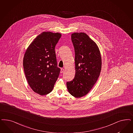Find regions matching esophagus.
Returning <instances> with one entry per match:
<instances>
[{
  "mask_svg": "<svg viewBox=\"0 0 133 133\" xmlns=\"http://www.w3.org/2000/svg\"><path fill=\"white\" fill-rule=\"evenodd\" d=\"M64 71V69L63 68H61V71H60V73H63V72Z\"/></svg>",
  "mask_w": 133,
  "mask_h": 133,
  "instance_id": "34e87169",
  "label": "esophagus"
}]
</instances>
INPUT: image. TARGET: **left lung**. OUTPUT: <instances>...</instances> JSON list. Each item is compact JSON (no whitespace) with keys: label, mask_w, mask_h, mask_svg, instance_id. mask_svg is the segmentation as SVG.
<instances>
[{"label":"left lung","mask_w":133,"mask_h":133,"mask_svg":"<svg viewBox=\"0 0 133 133\" xmlns=\"http://www.w3.org/2000/svg\"><path fill=\"white\" fill-rule=\"evenodd\" d=\"M71 40L75 52L76 73L66 85L70 94L80 98L90 91L100 76L101 54L96 44L85 33H74Z\"/></svg>","instance_id":"obj_1"}]
</instances>
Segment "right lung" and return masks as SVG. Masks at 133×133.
<instances>
[{"label":"right lung","mask_w":133,"mask_h":133,"mask_svg":"<svg viewBox=\"0 0 133 133\" xmlns=\"http://www.w3.org/2000/svg\"><path fill=\"white\" fill-rule=\"evenodd\" d=\"M61 34L43 32L28 47L24 55L23 69L32 90L41 95L50 93L59 75L55 47Z\"/></svg>","instance_id":"right-lung-1"}]
</instances>
